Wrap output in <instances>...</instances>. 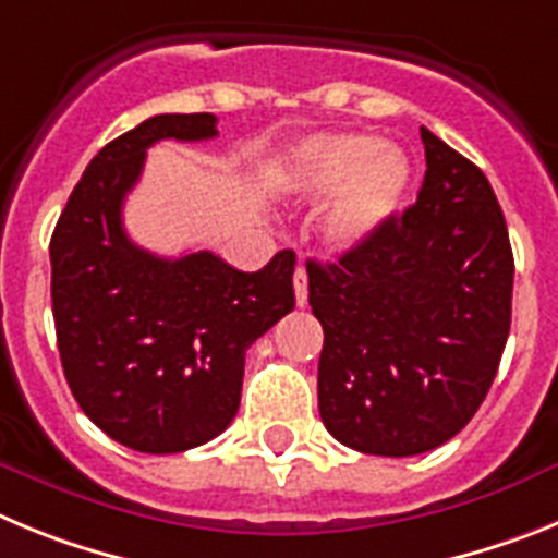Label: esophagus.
I'll list each match as a JSON object with an SVG mask.
<instances>
[{
    "label": "esophagus",
    "mask_w": 558,
    "mask_h": 558,
    "mask_svg": "<svg viewBox=\"0 0 558 558\" xmlns=\"http://www.w3.org/2000/svg\"><path fill=\"white\" fill-rule=\"evenodd\" d=\"M293 288H295V304L304 307V304H307V274H304L302 265H299L293 274Z\"/></svg>",
    "instance_id": "esophagus-1"
}]
</instances>
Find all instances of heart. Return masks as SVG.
<instances>
[{"label": "heart", "mask_w": 558, "mask_h": 558, "mask_svg": "<svg viewBox=\"0 0 558 558\" xmlns=\"http://www.w3.org/2000/svg\"><path fill=\"white\" fill-rule=\"evenodd\" d=\"M411 184V165L399 150L366 133L315 136L295 153L290 190L302 198H332L327 236L335 245L372 240L397 215Z\"/></svg>", "instance_id": "1"}]
</instances>
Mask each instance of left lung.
Listing matches in <instances>:
<instances>
[{
    "label": "left lung",
    "instance_id": "1",
    "mask_svg": "<svg viewBox=\"0 0 558 558\" xmlns=\"http://www.w3.org/2000/svg\"><path fill=\"white\" fill-rule=\"evenodd\" d=\"M416 204L338 263H307L318 411L340 445L405 458L475 416L511 327L514 256L492 184L422 128Z\"/></svg>",
    "mask_w": 558,
    "mask_h": 558
}]
</instances>
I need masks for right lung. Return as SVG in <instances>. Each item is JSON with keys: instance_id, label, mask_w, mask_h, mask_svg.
<instances>
[{"instance_id": "add662e5", "label": "right lung", "mask_w": 558, "mask_h": 558, "mask_svg": "<svg viewBox=\"0 0 558 558\" xmlns=\"http://www.w3.org/2000/svg\"><path fill=\"white\" fill-rule=\"evenodd\" d=\"M215 113H159L108 142L49 240L52 315L77 405L113 441L167 456L206 445L240 408L245 352L295 307L293 251L256 274L211 251L140 248L122 204L161 140L218 136Z\"/></svg>"}]
</instances>
